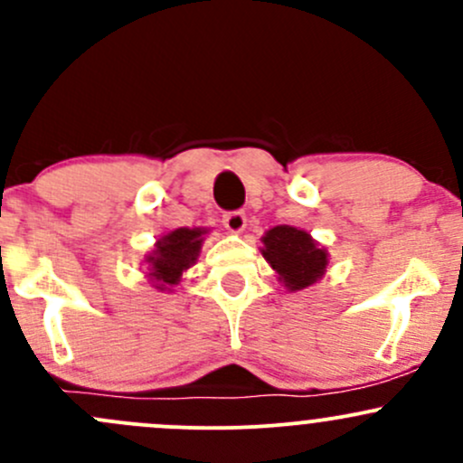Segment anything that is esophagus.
<instances>
[{
  "instance_id": "1",
  "label": "esophagus",
  "mask_w": 463,
  "mask_h": 463,
  "mask_svg": "<svg viewBox=\"0 0 463 463\" xmlns=\"http://www.w3.org/2000/svg\"><path fill=\"white\" fill-rule=\"evenodd\" d=\"M223 228H226L228 232H232V235H237V232H241L246 228V214L241 213V210L226 213L223 214Z\"/></svg>"
}]
</instances>
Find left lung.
<instances>
[{
    "mask_svg": "<svg viewBox=\"0 0 463 463\" xmlns=\"http://www.w3.org/2000/svg\"><path fill=\"white\" fill-rule=\"evenodd\" d=\"M261 255L279 275L288 291H302L325 275L329 253L307 231L293 226H275L261 237Z\"/></svg>",
    "mask_w": 463,
    "mask_h": 463,
    "instance_id": "1",
    "label": "left lung"
}]
</instances>
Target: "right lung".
<instances>
[{
	"label": "right lung",
	"mask_w": 463,
	"mask_h": 463,
	"mask_svg": "<svg viewBox=\"0 0 463 463\" xmlns=\"http://www.w3.org/2000/svg\"><path fill=\"white\" fill-rule=\"evenodd\" d=\"M205 228H176L156 241L147 255V278L158 291H172L181 282V275L199 258Z\"/></svg>",
	"instance_id": "add662e5"
}]
</instances>
